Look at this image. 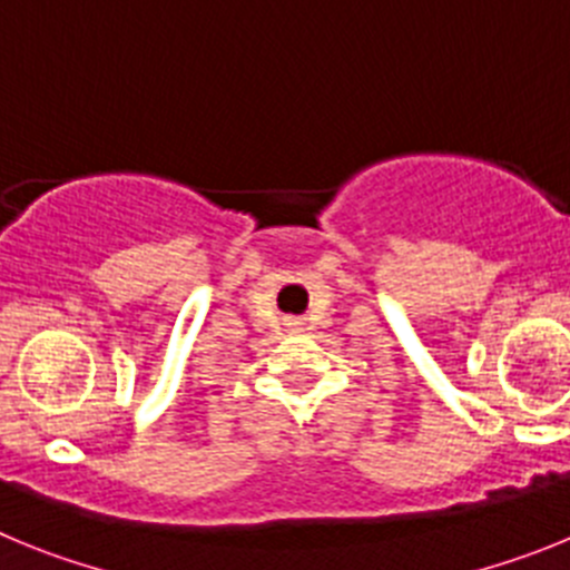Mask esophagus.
Segmentation results:
<instances>
[{
    "mask_svg": "<svg viewBox=\"0 0 570 570\" xmlns=\"http://www.w3.org/2000/svg\"><path fill=\"white\" fill-rule=\"evenodd\" d=\"M299 325H302V322L296 320V316H285V328H288V331H299Z\"/></svg>",
    "mask_w": 570,
    "mask_h": 570,
    "instance_id": "1",
    "label": "esophagus"
}]
</instances>
